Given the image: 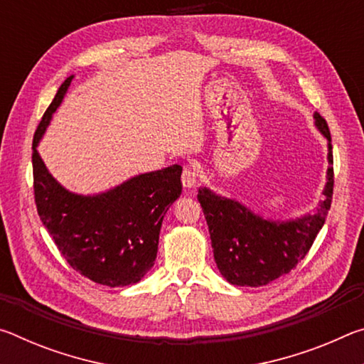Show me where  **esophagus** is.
Segmentation results:
<instances>
[{"mask_svg":"<svg viewBox=\"0 0 364 364\" xmlns=\"http://www.w3.org/2000/svg\"><path fill=\"white\" fill-rule=\"evenodd\" d=\"M181 181H183L184 188H193L197 183V170L194 167H191V165L184 167L183 175H181Z\"/></svg>","mask_w":364,"mask_h":364,"instance_id":"esophagus-1","label":"esophagus"}]
</instances>
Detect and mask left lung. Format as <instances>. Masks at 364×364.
Here are the masks:
<instances>
[{
	"instance_id": "obj_1",
	"label": "left lung",
	"mask_w": 364,
	"mask_h": 364,
	"mask_svg": "<svg viewBox=\"0 0 364 364\" xmlns=\"http://www.w3.org/2000/svg\"><path fill=\"white\" fill-rule=\"evenodd\" d=\"M316 127L329 141V164L332 159L331 132L328 123L315 114ZM334 167L328 168L326 199L313 215L295 221H269L252 213L236 200L215 196L200 189L197 199L204 210L210 232L215 263L223 278L234 286L258 287L281 278L304 260L321 230L332 202Z\"/></svg>"
}]
</instances>
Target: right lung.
Here are the masks:
<instances>
[{
  "mask_svg": "<svg viewBox=\"0 0 364 364\" xmlns=\"http://www.w3.org/2000/svg\"><path fill=\"white\" fill-rule=\"evenodd\" d=\"M73 77L60 85L33 136V193L41 223L67 263L109 287L136 284L154 267L164 215L181 194V167L138 175L100 196L65 191L36 146Z\"/></svg>",
  "mask_w": 364,
  "mask_h": 364,
  "instance_id": "right-lung-1",
  "label": "right lung"
}]
</instances>
